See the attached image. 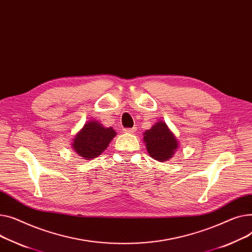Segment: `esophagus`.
Segmentation results:
<instances>
[{
    "label": "esophagus",
    "instance_id": "1",
    "mask_svg": "<svg viewBox=\"0 0 252 252\" xmlns=\"http://www.w3.org/2000/svg\"><path fill=\"white\" fill-rule=\"evenodd\" d=\"M136 131V128H125L124 129V132L125 133H128V134H130V133H133Z\"/></svg>",
    "mask_w": 252,
    "mask_h": 252
}]
</instances>
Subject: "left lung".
<instances>
[{
  "instance_id": "left-lung-1",
  "label": "left lung",
  "mask_w": 252,
  "mask_h": 252,
  "mask_svg": "<svg viewBox=\"0 0 252 252\" xmlns=\"http://www.w3.org/2000/svg\"><path fill=\"white\" fill-rule=\"evenodd\" d=\"M143 140L152 158L159 161L170 159L178 147V142L174 134L162 122H158L152 129L146 130Z\"/></svg>"
}]
</instances>
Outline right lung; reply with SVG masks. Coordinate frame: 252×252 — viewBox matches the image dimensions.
<instances>
[{
    "instance_id": "obj_1",
    "label": "right lung",
    "mask_w": 252,
    "mask_h": 252,
    "mask_svg": "<svg viewBox=\"0 0 252 252\" xmlns=\"http://www.w3.org/2000/svg\"><path fill=\"white\" fill-rule=\"evenodd\" d=\"M116 135L112 128H105L95 121L88 122L78 133L72 144L74 151L80 157L91 159L105 151Z\"/></svg>"
}]
</instances>
